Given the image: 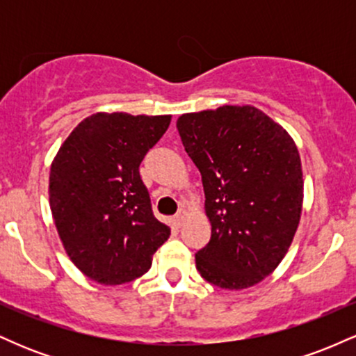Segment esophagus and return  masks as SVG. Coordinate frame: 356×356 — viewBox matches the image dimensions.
Here are the masks:
<instances>
[{"mask_svg":"<svg viewBox=\"0 0 356 356\" xmlns=\"http://www.w3.org/2000/svg\"><path fill=\"white\" fill-rule=\"evenodd\" d=\"M187 216H189V212H187L186 209H181V211H179V214H175V218H174V224H175V226L181 227L182 224L186 222Z\"/></svg>","mask_w":356,"mask_h":356,"instance_id":"obj_1","label":"esophagus"}]
</instances>
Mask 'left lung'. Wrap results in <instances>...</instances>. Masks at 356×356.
Returning <instances> with one entry per match:
<instances>
[{"instance_id":"1","label":"left lung","mask_w":356,"mask_h":356,"mask_svg":"<svg viewBox=\"0 0 356 356\" xmlns=\"http://www.w3.org/2000/svg\"><path fill=\"white\" fill-rule=\"evenodd\" d=\"M182 144L202 175L211 241L195 268L239 291L277 268L303 211V170L293 137L252 105L182 113Z\"/></svg>"}]
</instances>
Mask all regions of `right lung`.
<instances>
[{
    "mask_svg": "<svg viewBox=\"0 0 356 356\" xmlns=\"http://www.w3.org/2000/svg\"><path fill=\"white\" fill-rule=\"evenodd\" d=\"M172 115L97 112L53 159L50 209L65 252L90 280L124 284L145 275L170 227L154 218L138 174Z\"/></svg>",
    "mask_w": 356,
    "mask_h": 356,
    "instance_id": "add662e5",
    "label": "right lung"
}]
</instances>
